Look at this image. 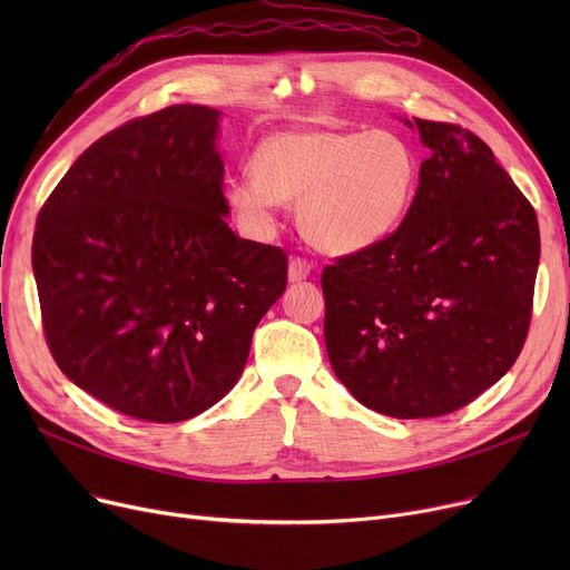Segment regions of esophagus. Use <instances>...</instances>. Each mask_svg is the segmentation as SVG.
Segmentation results:
<instances>
[{
  "instance_id": "1",
  "label": "esophagus",
  "mask_w": 570,
  "mask_h": 570,
  "mask_svg": "<svg viewBox=\"0 0 570 570\" xmlns=\"http://www.w3.org/2000/svg\"><path fill=\"white\" fill-rule=\"evenodd\" d=\"M312 261H307V258H303V256H293L291 261H288V279L291 282H303V279H307L309 277V273H312Z\"/></svg>"
}]
</instances>
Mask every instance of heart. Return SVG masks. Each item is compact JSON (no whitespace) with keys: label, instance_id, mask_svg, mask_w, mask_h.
I'll return each instance as SVG.
<instances>
[{"label":"heart","instance_id":"b5f03b06","mask_svg":"<svg viewBox=\"0 0 570 570\" xmlns=\"http://www.w3.org/2000/svg\"><path fill=\"white\" fill-rule=\"evenodd\" d=\"M252 173L226 185L239 222L267 230L279 203L301 199L297 219L309 243L353 254L397 230L415 191L417 161L391 131L291 129L261 140Z\"/></svg>","mask_w":570,"mask_h":570}]
</instances>
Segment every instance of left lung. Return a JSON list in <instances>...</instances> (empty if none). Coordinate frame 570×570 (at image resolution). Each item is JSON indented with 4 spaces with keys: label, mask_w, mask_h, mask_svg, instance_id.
Returning <instances> with one entry per match:
<instances>
[{
    "label": "left lung",
    "mask_w": 570,
    "mask_h": 570,
    "mask_svg": "<svg viewBox=\"0 0 570 570\" xmlns=\"http://www.w3.org/2000/svg\"><path fill=\"white\" fill-rule=\"evenodd\" d=\"M413 122L432 149L413 203L391 237L323 267V335L357 402L391 417H436L471 404L518 361L541 233L488 142L460 125Z\"/></svg>",
    "instance_id": "left-lung-1"
}]
</instances>
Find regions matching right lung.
Instances as JSON below:
<instances>
[{
  "label": "right lung",
  "instance_id": "1",
  "mask_svg": "<svg viewBox=\"0 0 570 570\" xmlns=\"http://www.w3.org/2000/svg\"><path fill=\"white\" fill-rule=\"evenodd\" d=\"M217 117L183 104L112 129L37 219L32 267L55 363L136 421L179 423L217 404L286 288V252L224 219Z\"/></svg>",
  "mask_w": 570,
  "mask_h": 570
}]
</instances>
